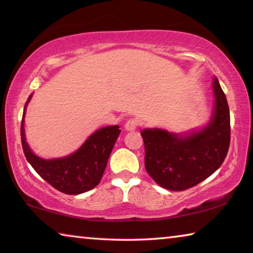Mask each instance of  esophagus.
Returning a JSON list of instances; mask_svg holds the SVG:
<instances>
[{
	"instance_id": "1",
	"label": "esophagus",
	"mask_w": 253,
	"mask_h": 253,
	"mask_svg": "<svg viewBox=\"0 0 253 253\" xmlns=\"http://www.w3.org/2000/svg\"><path fill=\"white\" fill-rule=\"evenodd\" d=\"M138 127V121L136 118H129L125 124V129L126 130H135Z\"/></svg>"
}]
</instances>
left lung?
<instances>
[{
    "label": "left lung",
    "instance_id": "left-lung-1",
    "mask_svg": "<svg viewBox=\"0 0 253 253\" xmlns=\"http://www.w3.org/2000/svg\"><path fill=\"white\" fill-rule=\"evenodd\" d=\"M213 116L207 126L188 135L144 129L145 169L158 185L184 191L198 185L224 162L230 146V110L220 84L213 81Z\"/></svg>",
    "mask_w": 253,
    "mask_h": 253
}]
</instances>
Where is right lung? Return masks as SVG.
I'll use <instances>...</instances> for the list:
<instances>
[{"instance_id":"1","label":"right lung","mask_w":253,"mask_h":253,"mask_svg":"<svg viewBox=\"0 0 253 253\" xmlns=\"http://www.w3.org/2000/svg\"><path fill=\"white\" fill-rule=\"evenodd\" d=\"M32 95L28 98L24 106L21 123V142L25 158L34 170L55 190L66 194H81L97 186L121 132L119 126H107L98 129L85 140L78 151L69 156L43 160L34 155L25 140V109Z\"/></svg>"}]
</instances>
